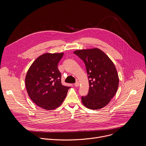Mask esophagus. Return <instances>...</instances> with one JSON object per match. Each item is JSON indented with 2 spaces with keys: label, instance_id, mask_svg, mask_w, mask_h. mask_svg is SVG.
<instances>
[{
  "label": "esophagus",
  "instance_id": "obj_1",
  "mask_svg": "<svg viewBox=\"0 0 146 146\" xmlns=\"http://www.w3.org/2000/svg\"><path fill=\"white\" fill-rule=\"evenodd\" d=\"M79 84H80V83H79V82L78 81H76L75 83H74V86L75 87H78V86H79Z\"/></svg>",
  "mask_w": 146,
  "mask_h": 146
}]
</instances>
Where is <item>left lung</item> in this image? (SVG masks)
<instances>
[{
    "label": "left lung",
    "instance_id": "8db88e82",
    "mask_svg": "<svg viewBox=\"0 0 146 146\" xmlns=\"http://www.w3.org/2000/svg\"><path fill=\"white\" fill-rule=\"evenodd\" d=\"M74 54L84 61L88 74L89 92L81 96L82 104L91 110L106 106L115 95L119 84L113 62L98 48L78 50Z\"/></svg>",
    "mask_w": 146,
    "mask_h": 146
}]
</instances>
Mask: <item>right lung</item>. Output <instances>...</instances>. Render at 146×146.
Segmentation results:
<instances>
[{
	"label": "right lung",
	"mask_w": 146,
	"mask_h": 146,
	"mask_svg": "<svg viewBox=\"0 0 146 146\" xmlns=\"http://www.w3.org/2000/svg\"><path fill=\"white\" fill-rule=\"evenodd\" d=\"M64 53H46L39 56L30 66L25 86L31 100L45 110H54L65 99L70 87L61 83L58 64Z\"/></svg>",
	"instance_id": "1"
}]
</instances>
